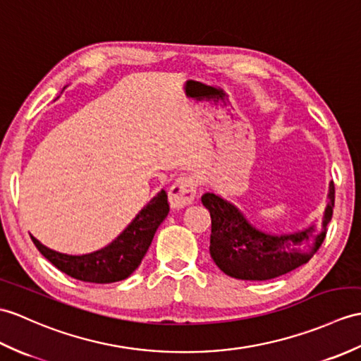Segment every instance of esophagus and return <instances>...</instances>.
<instances>
[{
    "instance_id": "esophagus-1",
    "label": "esophagus",
    "mask_w": 361,
    "mask_h": 361,
    "mask_svg": "<svg viewBox=\"0 0 361 361\" xmlns=\"http://www.w3.org/2000/svg\"><path fill=\"white\" fill-rule=\"evenodd\" d=\"M197 197V180L190 175H183L169 189V203L173 209L189 206Z\"/></svg>"
}]
</instances>
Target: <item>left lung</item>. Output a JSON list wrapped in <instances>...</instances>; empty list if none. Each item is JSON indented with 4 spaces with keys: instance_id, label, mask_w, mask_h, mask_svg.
<instances>
[{
    "instance_id": "obj_1",
    "label": "left lung",
    "mask_w": 361,
    "mask_h": 361,
    "mask_svg": "<svg viewBox=\"0 0 361 361\" xmlns=\"http://www.w3.org/2000/svg\"><path fill=\"white\" fill-rule=\"evenodd\" d=\"M201 203L211 212V255L215 264L233 279L271 280L307 263L326 238L335 203L334 181L320 228L288 235H269L252 228L235 206L215 194H204Z\"/></svg>"
}]
</instances>
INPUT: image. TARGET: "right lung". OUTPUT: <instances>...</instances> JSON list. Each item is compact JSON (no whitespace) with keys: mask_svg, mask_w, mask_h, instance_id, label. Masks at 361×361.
Here are the masks:
<instances>
[{"mask_svg":"<svg viewBox=\"0 0 361 361\" xmlns=\"http://www.w3.org/2000/svg\"><path fill=\"white\" fill-rule=\"evenodd\" d=\"M167 214H169L167 194L161 190L112 245L94 254L81 257L58 254L41 245L35 237L30 238L50 263L72 279L99 284L115 283L128 279L140 266L158 226L163 223Z\"/></svg>","mask_w":361,"mask_h":361,"instance_id":"add662e5","label":"right lung"}]
</instances>
